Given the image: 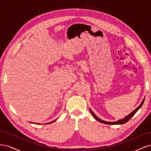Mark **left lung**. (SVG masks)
Listing matches in <instances>:
<instances>
[{
  "label": "left lung",
  "mask_w": 151,
  "mask_h": 151,
  "mask_svg": "<svg viewBox=\"0 0 151 151\" xmlns=\"http://www.w3.org/2000/svg\"><path fill=\"white\" fill-rule=\"evenodd\" d=\"M144 99H145V98H144V99H143V101H142V103H140V104L139 105V106L135 110H134L133 111H132L131 113H130L129 115H127V116H125L124 118H123V119H121V120H118V121H116V122H106V121H104V120H101V119H100L99 118H98L96 115H95V114L93 113V111L91 110V109H89V111H91V113L92 114V115L93 116V117L95 118L96 120H98V122H101V123H104V124H108V125H121V124H124V123H127L128 121H129L130 118L133 116L136 113V112L139 109L141 108V106H142V104H143V103H144Z\"/></svg>",
  "instance_id": "8db88e82"
}]
</instances>
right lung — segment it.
<instances>
[{
  "label": "right lung",
  "mask_w": 151,
  "mask_h": 151,
  "mask_svg": "<svg viewBox=\"0 0 151 151\" xmlns=\"http://www.w3.org/2000/svg\"><path fill=\"white\" fill-rule=\"evenodd\" d=\"M55 121V120H54V121H53V122H50V123H52V122H54ZM38 124H39V123H38Z\"/></svg>",
  "instance_id": "1"
}]
</instances>
